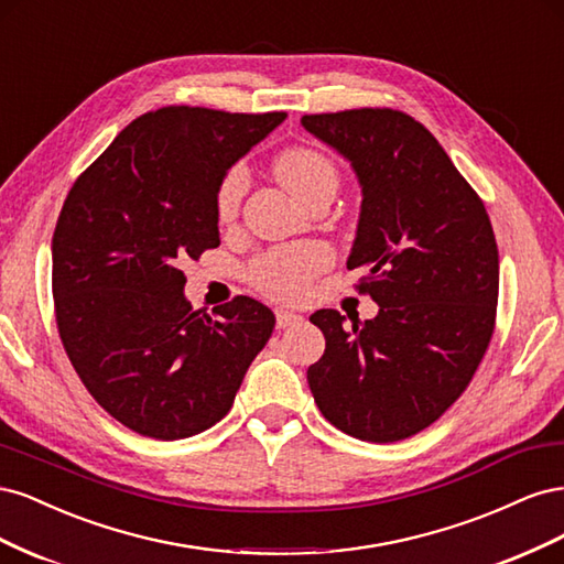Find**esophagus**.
Listing matches in <instances>:
<instances>
[{
    "mask_svg": "<svg viewBox=\"0 0 564 564\" xmlns=\"http://www.w3.org/2000/svg\"><path fill=\"white\" fill-rule=\"evenodd\" d=\"M275 317H278V329H286V327H292V324H299L303 319L299 313L284 311V308H278Z\"/></svg>",
    "mask_w": 564,
    "mask_h": 564,
    "instance_id": "34e87169",
    "label": "esophagus"
}]
</instances>
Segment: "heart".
I'll return each instance as SVG.
<instances>
[{"label": "heart", "instance_id": "heart-1", "mask_svg": "<svg viewBox=\"0 0 564 564\" xmlns=\"http://www.w3.org/2000/svg\"><path fill=\"white\" fill-rule=\"evenodd\" d=\"M280 183L303 202L322 185H336L334 164L308 148L286 150L275 160ZM249 187V172L242 164L230 166L216 191V214L220 220H232L240 214ZM332 261L329 249L319 242H296L268 249L256 256L247 268L249 282L265 296L296 301L305 294L311 280Z\"/></svg>", "mask_w": 564, "mask_h": 564}]
</instances>
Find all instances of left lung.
<instances>
[{
	"instance_id": "obj_1",
	"label": "left lung",
	"mask_w": 564,
	"mask_h": 564,
	"mask_svg": "<svg viewBox=\"0 0 564 564\" xmlns=\"http://www.w3.org/2000/svg\"><path fill=\"white\" fill-rule=\"evenodd\" d=\"M344 155L362 187L348 268L373 319L317 311L324 355L308 367L313 398L357 440L398 442L429 429L470 383L499 301V249L482 199L435 135L390 108L303 115Z\"/></svg>"
}]
</instances>
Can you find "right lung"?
Segmentation results:
<instances>
[{"label": "right lung", "instance_id": "add662e5", "mask_svg": "<svg viewBox=\"0 0 564 564\" xmlns=\"http://www.w3.org/2000/svg\"><path fill=\"white\" fill-rule=\"evenodd\" d=\"M284 117L145 112L67 193L51 242L58 334L91 398L133 433L212 429L268 344L270 308L235 296L195 311L181 265L220 245L218 183Z\"/></svg>", "mask_w": 564, "mask_h": 564}]
</instances>
